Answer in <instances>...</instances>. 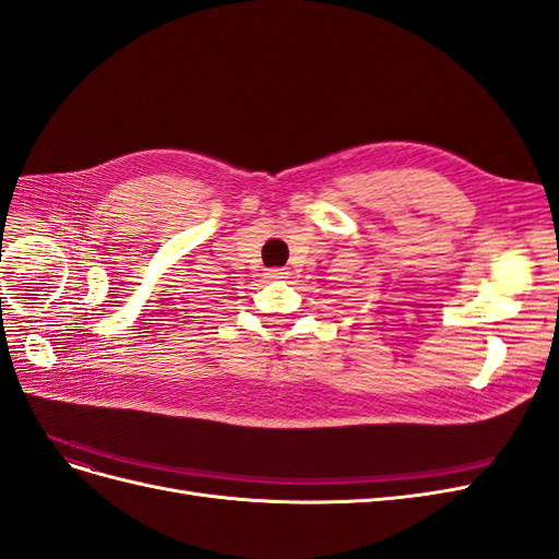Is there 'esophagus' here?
I'll use <instances>...</instances> for the list:
<instances>
[{"instance_id":"obj_1","label":"esophagus","mask_w":559,"mask_h":559,"mask_svg":"<svg viewBox=\"0 0 559 559\" xmlns=\"http://www.w3.org/2000/svg\"><path fill=\"white\" fill-rule=\"evenodd\" d=\"M265 277L277 282V280H286V277H289V273H286V267H270L267 273H265Z\"/></svg>"}]
</instances>
